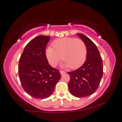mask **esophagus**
<instances>
[{"instance_id":"34e87169","label":"esophagus","mask_w":122,"mask_h":122,"mask_svg":"<svg viewBox=\"0 0 122 122\" xmlns=\"http://www.w3.org/2000/svg\"><path fill=\"white\" fill-rule=\"evenodd\" d=\"M60 74H61V75H62V74L66 73V72L63 71H60Z\"/></svg>"}]
</instances>
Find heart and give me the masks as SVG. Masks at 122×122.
<instances>
[{"mask_svg": "<svg viewBox=\"0 0 122 122\" xmlns=\"http://www.w3.org/2000/svg\"><path fill=\"white\" fill-rule=\"evenodd\" d=\"M53 48L49 46L45 50V55L49 63L55 67L61 59L62 66L75 69L84 63L86 57L87 50L85 43L81 39L64 37L54 41Z\"/></svg>", "mask_w": 122, "mask_h": 122, "instance_id": "b5f03b06", "label": "heart"}]
</instances>
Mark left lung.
<instances>
[{"instance_id":"obj_1","label":"left lung","mask_w":122,"mask_h":122,"mask_svg":"<svg viewBox=\"0 0 122 122\" xmlns=\"http://www.w3.org/2000/svg\"><path fill=\"white\" fill-rule=\"evenodd\" d=\"M86 47V61L81 67L69 72L68 89L72 95L84 97L92 95L97 90L103 75L102 60L99 50L91 40L81 33L76 34Z\"/></svg>"}]
</instances>
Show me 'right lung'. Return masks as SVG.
Segmentation results:
<instances>
[{
    "label": "right lung",
    "mask_w": 122,
    "mask_h": 122,
    "mask_svg": "<svg viewBox=\"0 0 122 122\" xmlns=\"http://www.w3.org/2000/svg\"><path fill=\"white\" fill-rule=\"evenodd\" d=\"M50 36H39L29 42L19 60V74L22 86L36 99H46L61 78L59 71L49 64L45 48Z\"/></svg>",
    "instance_id": "obj_1"
}]
</instances>
